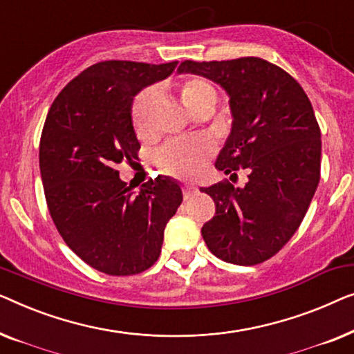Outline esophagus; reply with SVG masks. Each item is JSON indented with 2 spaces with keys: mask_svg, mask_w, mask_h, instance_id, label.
I'll return each instance as SVG.
<instances>
[{
  "mask_svg": "<svg viewBox=\"0 0 354 354\" xmlns=\"http://www.w3.org/2000/svg\"><path fill=\"white\" fill-rule=\"evenodd\" d=\"M194 192H196V187L191 186V184H184V186H183V194H184V198H186V201H187V198H191V196H192Z\"/></svg>",
  "mask_w": 354,
  "mask_h": 354,
  "instance_id": "obj_1",
  "label": "esophagus"
}]
</instances>
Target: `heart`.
Wrapping results in <instances>:
<instances>
[{
  "label": "heart",
  "mask_w": 354,
  "mask_h": 354,
  "mask_svg": "<svg viewBox=\"0 0 354 354\" xmlns=\"http://www.w3.org/2000/svg\"><path fill=\"white\" fill-rule=\"evenodd\" d=\"M208 97L216 99V91L210 82L203 78H191L183 83L181 99L189 111ZM157 89L146 88L134 97L131 106L133 127L138 133L147 131L151 125L153 106H156ZM213 146L203 138L173 139L162 146L157 152V162L163 170L178 176H194L202 170L208 157L212 156Z\"/></svg>",
  "instance_id": "b5f03b06"
}]
</instances>
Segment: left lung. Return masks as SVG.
Returning <instances> with one entry per match:
<instances>
[{"mask_svg": "<svg viewBox=\"0 0 354 354\" xmlns=\"http://www.w3.org/2000/svg\"><path fill=\"white\" fill-rule=\"evenodd\" d=\"M229 94L232 128L216 158L226 175L248 171V183L201 187L216 205L202 227L213 255L253 266L274 257L305 218L321 178V129L306 93L283 68L260 57L184 61Z\"/></svg>", "mask_w": 354, "mask_h": 354, "instance_id": "obj_1", "label": "left lung"}]
</instances>
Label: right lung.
<instances>
[{"label":"right lung","mask_w":354,"mask_h":354,"mask_svg":"<svg viewBox=\"0 0 354 354\" xmlns=\"http://www.w3.org/2000/svg\"><path fill=\"white\" fill-rule=\"evenodd\" d=\"M178 61H104L72 80L49 109L39 139L44 197L64 242L109 276L146 271L162 252L163 231L183 202L175 179L157 176L138 192L117 165L138 158L133 97L165 80Z\"/></svg>","instance_id":"add662e5"}]
</instances>
